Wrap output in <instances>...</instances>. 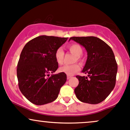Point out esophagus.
<instances>
[{
  "label": "esophagus",
  "instance_id": "obj_1",
  "mask_svg": "<svg viewBox=\"0 0 130 130\" xmlns=\"http://www.w3.org/2000/svg\"><path fill=\"white\" fill-rule=\"evenodd\" d=\"M72 76H70V75H67V79H69L70 78H72Z\"/></svg>",
  "mask_w": 130,
  "mask_h": 130
}]
</instances>
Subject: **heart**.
Masks as SVG:
<instances>
[{
	"label": "heart",
	"mask_w": 130,
	"mask_h": 130,
	"mask_svg": "<svg viewBox=\"0 0 130 130\" xmlns=\"http://www.w3.org/2000/svg\"><path fill=\"white\" fill-rule=\"evenodd\" d=\"M68 49L70 51V52H72L73 54L75 55L74 58V62L78 61V62H81V54H83V50L81 47L80 45L78 44H72L70 45L68 47ZM55 59L56 62L59 65L63 63V60L64 57V52L62 48H58L56 50L55 52ZM79 70V65L78 64L75 63L73 65H65L61 67L58 69V71L60 72L63 73L66 75H72L74 73L78 72Z\"/></svg>",
	"instance_id": "b5f03b06"
}]
</instances>
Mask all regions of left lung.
Here are the masks:
<instances>
[{"label":"left lung","mask_w":130,"mask_h":130,"mask_svg":"<svg viewBox=\"0 0 130 130\" xmlns=\"http://www.w3.org/2000/svg\"><path fill=\"white\" fill-rule=\"evenodd\" d=\"M71 39L88 52L82 72L88 75L76 76L79 81L75 89L76 98L85 103L99 104L107 98L115 85L118 67L113 51L104 41L94 36L72 37Z\"/></svg>","instance_id":"1"}]
</instances>
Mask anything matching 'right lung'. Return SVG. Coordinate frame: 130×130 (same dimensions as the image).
Returning <instances> with one entry per match:
<instances>
[{"label": "right lung", "instance_id": "1", "mask_svg": "<svg viewBox=\"0 0 130 130\" xmlns=\"http://www.w3.org/2000/svg\"><path fill=\"white\" fill-rule=\"evenodd\" d=\"M67 38L39 36L31 39L21 51L17 65L18 86L21 93L32 104L41 105L53 102L67 81L57 70L55 52Z\"/></svg>", "mask_w": 130, "mask_h": 130}]
</instances>
